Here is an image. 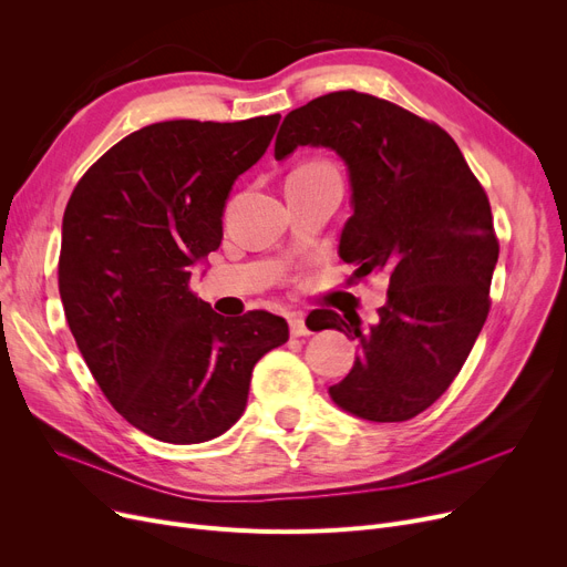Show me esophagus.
I'll use <instances>...</instances> for the list:
<instances>
[{"label": "esophagus", "mask_w": 567, "mask_h": 567, "mask_svg": "<svg viewBox=\"0 0 567 567\" xmlns=\"http://www.w3.org/2000/svg\"><path fill=\"white\" fill-rule=\"evenodd\" d=\"M289 331L293 338H301V336H310V326L306 323V317L303 315H291L289 317Z\"/></svg>", "instance_id": "34e87169"}]
</instances>
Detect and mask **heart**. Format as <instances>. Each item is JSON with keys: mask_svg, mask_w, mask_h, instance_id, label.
<instances>
[{"mask_svg": "<svg viewBox=\"0 0 567 567\" xmlns=\"http://www.w3.org/2000/svg\"><path fill=\"white\" fill-rule=\"evenodd\" d=\"M331 165H326V163H319V161H312V163H303V165H299L296 167L291 174H303V172H319V169H329Z\"/></svg>", "mask_w": 567, "mask_h": 567, "instance_id": "obj_1", "label": "heart"}]
</instances>
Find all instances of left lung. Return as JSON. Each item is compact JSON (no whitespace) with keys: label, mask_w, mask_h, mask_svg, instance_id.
Returning a JSON list of instances; mask_svg holds the SVG:
<instances>
[{"label":"left lung","mask_w":567,"mask_h":567,"mask_svg":"<svg viewBox=\"0 0 567 567\" xmlns=\"http://www.w3.org/2000/svg\"><path fill=\"white\" fill-rule=\"evenodd\" d=\"M329 146L347 163L353 216L340 259L389 278L379 321L317 310V329L359 340L351 372L329 393L372 423H402L432 406L460 374L489 315L498 241L485 188L441 126L391 101L333 92L291 110L276 158Z\"/></svg>","instance_id":"1"}]
</instances>
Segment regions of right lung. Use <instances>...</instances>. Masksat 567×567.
<instances>
[{"mask_svg":"<svg viewBox=\"0 0 567 567\" xmlns=\"http://www.w3.org/2000/svg\"><path fill=\"white\" fill-rule=\"evenodd\" d=\"M278 122L144 126L89 167L66 204L59 296L69 329L110 404L158 441L227 432L255 363L289 340L278 315L225 319L190 291L195 261L220 248L234 182Z\"/></svg>","mask_w":567,"mask_h":567,"instance_id":"1","label":"right lung"}]
</instances>
